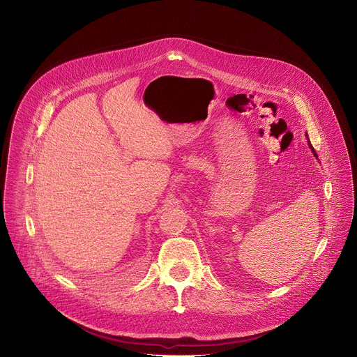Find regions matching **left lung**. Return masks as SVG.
<instances>
[{
    "label": "left lung",
    "mask_w": 357,
    "mask_h": 357,
    "mask_svg": "<svg viewBox=\"0 0 357 357\" xmlns=\"http://www.w3.org/2000/svg\"><path fill=\"white\" fill-rule=\"evenodd\" d=\"M307 138H308V135H307ZM308 145H310V148H311V151H312V152H314V155H315V158H318V155H317V152H315V149H314V148H312V145H311V142H310V141H308Z\"/></svg>",
    "instance_id": "8db88e82"
}]
</instances>
